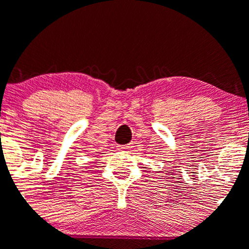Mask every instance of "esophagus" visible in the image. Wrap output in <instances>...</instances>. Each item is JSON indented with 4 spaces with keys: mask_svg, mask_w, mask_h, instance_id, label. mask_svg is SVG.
I'll return each instance as SVG.
<instances>
[{
    "mask_svg": "<svg viewBox=\"0 0 249 249\" xmlns=\"http://www.w3.org/2000/svg\"><path fill=\"white\" fill-rule=\"evenodd\" d=\"M119 147V149H122V151H126V149H130L131 148V144H125V146H118Z\"/></svg>",
    "mask_w": 249,
    "mask_h": 249,
    "instance_id": "34e87169",
    "label": "esophagus"
}]
</instances>
